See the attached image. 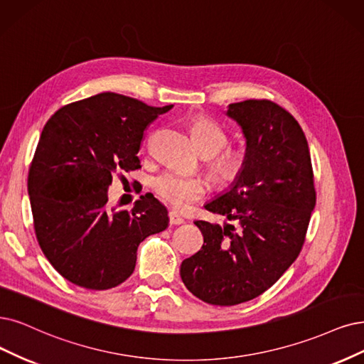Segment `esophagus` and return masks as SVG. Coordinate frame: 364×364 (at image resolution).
<instances>
[{"label":"esophagus","mask_w":364,"mask_h":364,"mask_svg":"<svg viewBox=\"0 0 364 364\" xmlns=\"http://www.w3.org/2000/svg\"><path fill=\"white\" fill-rule=\"evenodd\" d=\"M169 223L171 225H181V223H184V219L177 211H169Z\"/></svg>","instance_id":"esophagus-1"}]
</instances>
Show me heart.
Masks as SVG:
<instances>
[{"mask_svg":"<svg viewBox=\"0 0 364 364\" xmlns=\"http://www.w3.org/2000/svg\"><path fill=\"white\" fill-rule=\"evenodd\" d=\"M192 134L199 150L205 156H213L210 169L216 180L225 184L238 180L249 161V154L245 148L230 146L223 151L230 136L222 126L210 118H196L192 124ZM153 189L172 207L186 208L208 192V181L203 175L166 169L156 175Z\"/></svg>","mask_w":364,"mask_h":364,"instance_id":"1","label":"heart"}]
</instances>
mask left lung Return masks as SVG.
Returning a JSON list of instances; mask_svg holds the SVG:
<instances>
[{
    "instance_id": "1",
    "label": "left lung",
    "mask_w": 364,
    "mask_h": 364,
    "mask_svg": "<svg viewBox=\"0 0 364 364\" xmlns=\"http://www.w3.org/2000/svg\"><path fill=\"white\" fill-rule=\"evenodd\" d=\"M246 138L249 161L205 210L230 222L195 225L204 245L183 261V284L214 306H234L273 287L297 259L316 204L309 145L300 124L270 100L228 106Z\"/></svg>"
}]
</instances>
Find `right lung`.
Returning <instances> with one entry per match:
<instances>
[{
	"label": "right lung",
	"instance_id": "right-lung-1",
	"mask_svg": "<svg viewBox=\"0 0 364 364\" xmlns=\"http://www.w3.org/2000/svg\"><path fill=\"white\" fill-rule=\"evenodd\" d=\"M171 107L100 92L63 106L45 124L28 173L34 231L48 261L72 284L96 291L123 284L141 241L168 228L156 198L141 196L130 211L106 203L114 173L141 168L144 130Z\"/></svg>",
	"mask_w": 364,
	"mask_h": 364
}]
</instances>
